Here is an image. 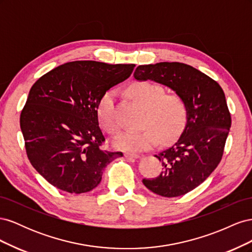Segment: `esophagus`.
Listing matches in <instances>:
<instances>
[{
    "mask_svg": "<svg viewBox=\"0 0 252 252\" xmlns=\"http://www.w3.org/2000/svg\"><path fill=\"white\" fill-rule=\"evenodd\" d=\"M125 158H139L140 156L135 154H130V152H125Z\"/></svg>",
    "mask_w": 252,
    "mask_h": 252,
    "instance_id": "34e87169",
    "label": "esophagus"
}]
</instances>
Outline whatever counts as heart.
Segmentation results:
<instances>
[{
	"label": "heart",
	"instance_id": "1",
	"mask_svg": "<svg viewBox=\"0 0 252 252\" xmlns=\"http://www.w3.org/2000/svg\"><path fill=\"white\" fill-rule=\"evenodd\" d=\"M158 84L140 81L127 88V94L133 101L145 108L142 120L144 126L138 131H125L114 140V147L126 151H143L152 148L158 140L168 142L183 131L187 121V106L180 94H164ZM97 117L104 130L117 135L121 130L116 94L107 91L97 106Z\"/></svg>",
	"mask_w": 252,
	"mask_h": 252
}]
</instances>
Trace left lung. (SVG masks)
<instances>
[{
    "mask_svg": "<svg viewBox=\"0 0 252 252\" xmlns=\"http://www.w3.org/2000/svg\"><path fill=\"white\" fill-rule=\"evenodd\" d=\"M134 79L151 80L171 88L187 106V123L180 138L155 157L164 170L143 179L152 192L165 197L184 195L207 179L222 159L231 116L219 83L192 66L179 62L140 65Z\"/></svg>",
    "mask_w": 252,
    "mask_h": 252,
    "instance_id": "left-lung-1",
    "label": "left lung"
}]
</instances>
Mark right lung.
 <instances>
[{
	"mask_svg": "<svg viewBox=\"0 0 252 252\" xmlns=\"http://www.w3.org/2000/svg\"><path fill=\"white\" fill-rule=\"evenodd\" d=\"M134 64L75 61L37 80L21 112L28 159L42 177L63 191L95 188L105 167L122 152L102 148L97 106L111 87L130 77Z\"/></svg>",
	"mask_w": 252,
	"mask_h": 252,
	"instance_id": "obj_1",
	"label": "right lung"
}]
</instances>
